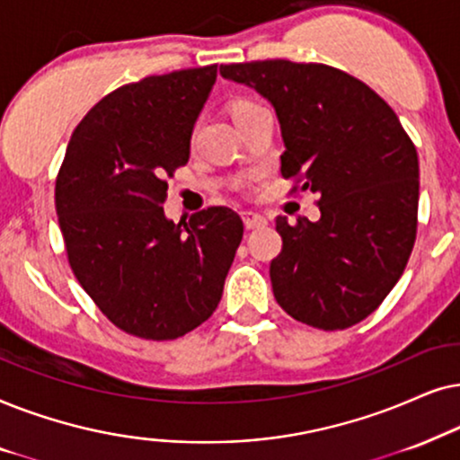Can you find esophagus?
I'll return each mask as SVG.
<instances>
[{
    "label": "esophagus",
    "instance_id": "1",
    "mask_svg": "<svg viewBox=\"0 0 460 460\" xmlns=\"http://www.w3.org/2000/svg\"><path fill=\"white\" fill-rule=\"evenodd\" d=\"M242 218H243V225H246V229H262V226L267 225V218L254 212H243Z\"/></svg>",
    "mask_w": 460,
    "mask_h": 460
}]
</instances>
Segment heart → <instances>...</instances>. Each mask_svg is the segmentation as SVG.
<instances>
[{
    "instance_id": "obj_1",
    "label": "heart",
    "mask_w": 460,
    "mask_h": 460,
    "mask_svg": "<svg viewBox=\"0 0 460 460\" xmlns=\"http://www.w3.org/2000/svg\"><path fill=\"white\" fill-rule=\"evenodd\" d=\"M256 107H262V105H259V102H254V101H250V98H237V101H234L229 105V113H231V118H234V121H237L240 118H243L246 113L254 111Z\"/></svg>"
}]
</instances>
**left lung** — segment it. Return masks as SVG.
Segmentation results:
<instances>
[{"mask_svg":"<svg viewBox=\"0 0 460 460\" xmlns=\"http://www.w3.org/2000/svg\"><path fill=\"white\" fill-rule=\"evenodd\" d=\"M278 113L290 193L317 195L315 223L278 217L281 252L269 275L296 322L345 330L362 322L408 265L419 225V155L394 109L349 73L322 63L220 65Z\"/></svg>","mask_w":460,"mask_h":460,"instance_id":"obj_1","label":"left lung"}]
</instances>
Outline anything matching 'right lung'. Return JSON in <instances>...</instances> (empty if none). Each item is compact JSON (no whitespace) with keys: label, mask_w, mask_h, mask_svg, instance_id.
<instances>
[{"label":"right lung","mask_w":460,"mask_h":460,"mask_svg":"<svg viewBox=\"0 0 460 460\" xmlns=\"http://www.w3.org/2000/svg\"><path fill=\"white\" fill-rule=\"evenodd\" d=\"M217 65L113 90L71 134L54 201L66 259L102 315L146 341H174L218 307L243 235L225 206L166 218L168 179L189 162Z\"/></svg>","instance_id":"obj_1"}]
</instances>
